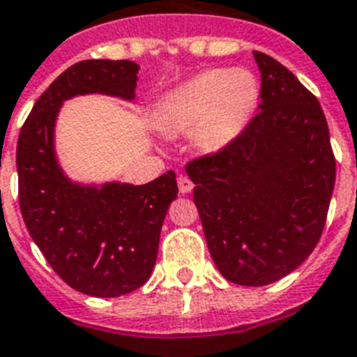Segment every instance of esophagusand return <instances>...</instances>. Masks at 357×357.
<instances>
[{"label":"esophagus","mask_w":357,"mask_h":357,"mask_svg":"<svg viewBox=\"0 0 357 357\" xmlns=\"http://www.w3.org/2000/svg\"><path fill=\"white\" fill-rule=\"evenodd\" d=\"M178 187H179V192H181V194H188L194 188V183H192V181H190V179L187 178V176H179V178H178Z\"/></svg>","instance_id":"1"}]
</instances>
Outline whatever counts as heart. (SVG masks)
<instances>
[{"label": "heart", "instance_id": "1", "mask_svg": "<svg viewBox=\"0 0 357 357\" xmlns=\"http://www.w3.org/2000/svg\"><path fill=\"white\" fill-rule=\"evenodd\" d=\"M260 104V84L249 69H208L158 102L155 124L165 133L194 128L202 152H224L238 141Z\"/></svg>", "mask_w": 357, "mask_h": 357}]
</instances>
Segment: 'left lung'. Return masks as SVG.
I'll return each instance as SVG.
<instances>
[{
	"instance_id": "obj_1",
	"label": "left lung",
	"mask_w": 357,
	"mask_h": 357,
	"mask_svg": "<svg viewBox=\"0 0 357 357\" xmlns=\"http://www.w3.org/2000/svg\"><path fill=\"white\" fill-rule=\"evenodd\" d=\"M253 56L260 113L236 143L188 163L187 174L218 271L257 288L295 271L317 245L335 161L317 98L275 58Z\"/></svg>"
}]
</instances>
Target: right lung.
<instances>
[{
  "label": "right lung",
  "mask_w": 357,
  "mask_h": 357,
  "mask_svg": "<svg viewBox=\"0 0 357 357\" xmlns=\"http://www.w3.org/2000/svg\"><path fill=\"white\" fill-rule=\"evenodd\" d=\"M137 73L130 60L73 63L38 98L16 149L20 208L31 238L63 282L91 297H121L150 279L178 183L172 170L144 185L75 181L58 161V113L80 95L132 102Z\"/></svg>",
  "instance_id": "obj_1"
}]
</instances>
